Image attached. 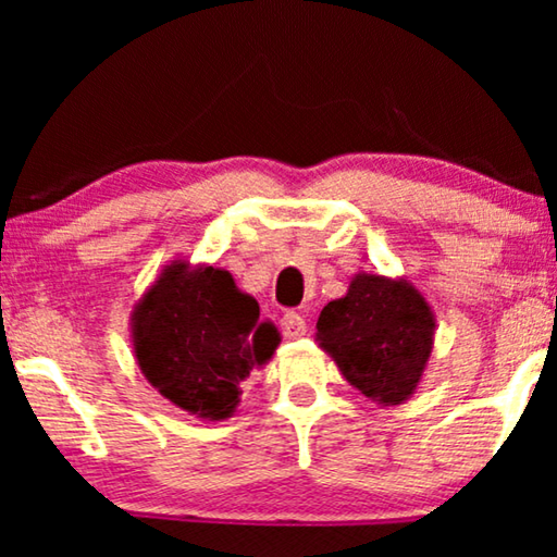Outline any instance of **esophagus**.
<instances>
[{"instance_id": "1", "label": "esophagus", "mask_w": 557, "mask_h": 557, "mask_svg": "<svg viewBox=\"0 0 557 557\" xmlns=\"http://www.w3.org/2000/svg\"><path fill=\"white\" fill-rule=\"evenodd\" d=\"M281 332H284L286 339H299L307 334V319L296 314V311H286V314L281 317Z\"/></svg>"}]
</instances>
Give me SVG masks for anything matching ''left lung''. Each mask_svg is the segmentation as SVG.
<instances>
[{"label": "left lung", "mask_w": 557, "mask_h": 557, "mask_svg": "<svg viewBox=\"0 0 557 557\" xmlns=\"http://www.w3.org/2000/svg\"><path fill=\"white\" fill-rule=\"evenodd\" d=\"M436 317L408 278L355 273L347 294L326 304L317 342L342 375L377 406L416 393L433 352Z\"/></svg>", "instance_id": "1"}]
</instances>
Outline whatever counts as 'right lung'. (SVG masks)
Wrapping results in <instances>:
<instances>
[{"label": "right lung", "instance_id": "add662e5", "mask_svg": "<svg viewBox=\"0 0 557 557\" xmlns=\"http://www.w3.org/2000/svg\"><path fill=\"white\" fill-rule=\"evenodd\" d=\"M281 334L225 269L174 258L132 311L141 375L200 421H225L240 383L276 352Z\"/></svg>", "mask_w": 557, "mask_h": 557}]
</instances>
